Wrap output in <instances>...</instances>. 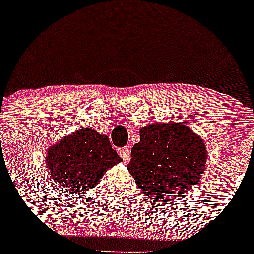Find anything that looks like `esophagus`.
Returning a JSON list of instances; mask_svg holds the SVG:
<instances>
[{
    "label": "esophagus",
    "mask_w": 254,
    "mask_h": 254,
    "mask_svg": "<svg viewBox=\"0 0 254 254\" xmlns=\"http://www.w3.org/2000/svg\"><path fill=\"white\" fill-rule=\"evenodd\" d=\"M120 156L125 162H128L130 157V150L128 147H122V149H120Z\"/></svg>",
    "instance_id": "1"
}]
</instances>
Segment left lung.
<instances>
[{
    "label": "left lung",
    "mask_w": 254,
    "mask_h": 254,
    "mask_svg": "<svg viewBox=\"0 0 254 254\" xmlns=\"http://www.w3.org/2000/svg\"><path fill=\"white\" fill-rule=\"evenodd\" d=\"M127 165L136 186L156 201L174 200L200 180L207 161L203 139L179 121L150 124L140 129Z\"/></svg>",
    "instance_id": "8db88e82"
}]
</instances>
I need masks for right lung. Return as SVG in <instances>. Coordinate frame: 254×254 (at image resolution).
<instances>
[{"instance_id": "1", "label": "right lung", "mask_w": 254, "mask_h": 254, "mask_svg": "<svg viewBox=\"0 0 254 254\" xmlns=\"http://www.w3.org/2000/svg\"><path fill=\"white\" fill-rule=\"evenodd\" d=\"M120 162L109 138L92 128H81L64 136L45 153V167L51 179L69 195L90 190Z\"/></svg>"}]
</instances>
